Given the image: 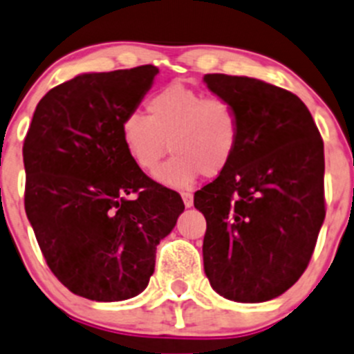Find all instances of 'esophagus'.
<instances>
[{
  "label": "esophagus",
  "instance_id": "1",
  "mask_svg": "<svg viewBox=\"0 0 354 354\" xmlns=\"http://www.w3.org/2000/svg\"><path fill=\"white\" fill-rule=\"evenodd\" d=\"M181 198H183L185 207H192L194 205V194H190V192H181Z\"/></svg>",
  "mask_w": 354,
  "mask_h": 354
}]
</instances>
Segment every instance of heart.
<instances>
[{
	"label": "heart",
	"mask_w": 354,
	"mask_h": 354,
	"mask_svg": "<svg viewBox=\"0 0 354 354\" xmlns=\"http://www.w3.org/2000/svg\"><path fill=\"white\" fill-rule=\"evenodd\" d=\"M149 118L129 112L121 122V140L129 159L152 174L167 152L174 156L157 173L167 187L187 188L201 174L218 176L239 149L240 118L223 97H205L183 84H169L147 104Z\"/></svg>",
	"instance_id": "1"
}]
</instances>
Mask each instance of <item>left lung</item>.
<instances>
[{"label": "left lung", "mask_w": 354, "mask_h": 354, "mask_svg": "<svg viewBox=\"0 0 354 354\" xmlns=\"http://www.w3.org/2000/svg\"><path fill=\"white\" fill-rule=\"evenodd\" d=\"M204 82L240 118L232 162L194 195L207 223L204 272L226 299H275L308 268L324 225V140L306 105L283 88L226 74Z\"/></svg>", "instance_id": "8db88e82"}]
</instances>
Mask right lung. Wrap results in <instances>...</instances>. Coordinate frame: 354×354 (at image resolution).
Instances as JSON below:
<instances>
[{
    "label": "right lung",
    "instance_id": "add662e5",
    "mask_svg": "<svg viewBox=\"0 0 354 354\" xmlns=\"http://www.w3.org/2000/svg\"><path fill=\"white\" fill-rule=\"evenodd\" d=\"M159 68L79 74L37 104L24 140L26 214L53 275L75 296L112 303L149 286L180 194L150 180L121 140ZM131 194V198L127 195Z\"/></svg>",
    "mask_w": 354,
    "mask_h": 354
}]
</instances>
